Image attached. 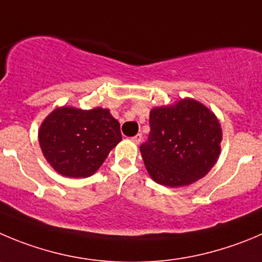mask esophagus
<instances>
[{
    "instance_id": "obj_1",
    "label": "esophagus",
    "mask_w": 262,
    "mask_h": 262,
    "mask_svg": "<svg viewBox=\"0 0 262 262\" xmlns=\"http://www.w3.org/2000/svg\"><path fill=\"white\" fill-rule=\"evenodd\" d=\"M131 140L135 144H140L141 140H143V135H141V134H138V135H135L134 138H131Z\"/></svg>"
}]
</instances>
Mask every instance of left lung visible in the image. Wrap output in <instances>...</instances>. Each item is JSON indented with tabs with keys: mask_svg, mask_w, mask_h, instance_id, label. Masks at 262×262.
Listing matches in <instances>:
<instances>
[{
	"mask_svg": "<svg viewBox=\"0 0 262 262\" xmlns=\"http://www.w3.org/2000/svg\"><path fill=\"white\" fill-rule=\"evenodd\" d=\"M148 140L140 145L146 170L156 183L185 186L207 175L220 154L217 118L203 104L185 99L150 112Z\"/></svg>",
	"mask_w": 262,
	"mask_h": 262,
	"instance_id": "8db88e82",
	"label": "left lung"
}]
</instances>
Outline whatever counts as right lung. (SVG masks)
I'll list each match as a JSON object with an SVG mask.
<instances>
[{
    "label": "right lung",
    "instance_id": "right-lung-1",
    "mask_svg": "<svg viewBox=\"0 0 262 262\" xmlns=\"http://www.w3.org/2000/svg\"><path fill=\"white\" fill-rule=\"evenodd\" d=\"M42 153L67 178H87L98 171L109 151L122 140L121 128L108 109L59 108L38 133Z\"/></svg>",
    "mask_w": 262,
    "mask_h": 262
}]
</instances>
